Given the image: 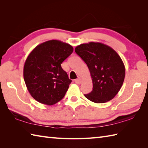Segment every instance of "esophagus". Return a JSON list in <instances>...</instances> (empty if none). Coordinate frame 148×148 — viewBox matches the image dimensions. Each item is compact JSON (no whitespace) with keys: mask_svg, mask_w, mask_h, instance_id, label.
<instances>
[{"mask_svg":"<svg viewBox=\"0 0 148 148\" xmlns=\"http://www.w3.org/2000/svg\"><path fill=\"white\" fill-rule=\"evenodd\" d=\"M75 83H76V84H80L81 83V78H77V79H76V80H75Z\"/></svg>","mask_w":148,"mask_h":148,"instance_id":"1","label":"esophagus"}]
</instances>
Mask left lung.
Instances as JSON below:
<instances>
[{
    "mask_svg": "<svg viewBox=\"0 0 148 148\" xmlns=\"http://www.w3.org/2000/svg\"><path fill=\"white\" fill-rule=\"evenodd\" d=\"M75 52L86 63L92 78L93 90L84 96L95 103L112 100L121 88L125 76L123 62L111 47L100 42L81 44Z\"/></svg>",
    "mask_w": 148,
    "mask_h": 148,
    "instance_id": "1",
    "label": "left lung"
}]
</instances>
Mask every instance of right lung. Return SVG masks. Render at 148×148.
Listing matches in <instances>:
<instances>
[{
  "mask_svg": "<svg viewBox=\"0 0 148 148\" xmlns=\"http://www.w3.org/2000/svg\"><path fill=\"white\" fill-rule=\"evenodd\" d=\"M73 50L67 43L50 40L37 46L28 56L23 77L30 94L37 101L52 106L64 98L72 81L61 64Z\"/></svg>",
  "mask_w": 148,
  "mask_h": 148,
  "instance_id": "add662e5",
  "label": "right lung"
}]
</instances>
